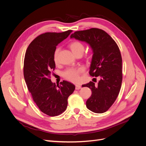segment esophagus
I'll use <instances>...</instances> for the list:
<instances>
[{
    "instance_id": "obj_1",
    "label": "esophagus",
    "mask_w": 146,
    "mask_h": 146,
    "mask_svg": "<svg viewBox=\"0 0 146 146\" xmlns=\"http://www.w3.org/2000/svg\"><path fill=\"white\" fill-rule=\"evenodd\" d=\"M81 86L80 85H76V90H80V89H81Z\"/></svg>"
}]
</instances>
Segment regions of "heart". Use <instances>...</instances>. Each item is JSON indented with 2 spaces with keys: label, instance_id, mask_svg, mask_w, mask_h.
<instances>
[{
  "label": "heart",
  "instance_id": "1",
  "mask_svg": "<svg viewBox=\"0 0 146 146\" xmlns=\"http://www.w3.org/2000/svg\"><path fill=\"white\" fill-rule=\"evenodd\" d=\"M70 48L74 54L78 52H80L83 54L84 49H85V47H84L83 44L78 41H75L72 42L70 45ZM59 51L60 48H56L54 52V58L55 62H56L57 60H58ZM83 70L84 69L82 67L77 68H69L66 70L63 75L65 78L67 79V80L72 82H77L79 81V79H80V78H79V75L83 72Z\"/></svg>",
  "mask_w": 146,
  "mask_h": 146
}]
</instances>
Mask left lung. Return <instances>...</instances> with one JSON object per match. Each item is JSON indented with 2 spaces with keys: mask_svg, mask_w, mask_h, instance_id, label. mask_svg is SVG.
<instances>
[{
  "mask_svg": "<svg viewBox=\"0 0 146 146\" xmlns=\"http://www.w3.org/2000/svg\"><path fill=\"white\" fill-rule=\"evenodd\" d=\"M70 38L90 46L92 56L90 74L100 77L98 85L92 82L82 85L92 91L86 107L96 113L107 111L117 98L122 80V57L117 44L105 31L96 28L77 31Z\"/></svg>",
  "mask_w": 146,
  "mask_h": 146,
  "instance_id": "1",
  "label": "left lung"
}]
</instances>
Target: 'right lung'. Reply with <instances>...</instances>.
Instances as JSON below:
<instances>
[{
  "instance_id": "right-lung-1",
  "label": "right lung",
  "mask_w": 146,
  "mask_h": 146,
  "mask_svg": "<svg viewBox=\"0 0 146 146\" xmlns=\"http://www.w3.org/2000/svg\"><path fill=\"white\" fill-rule=\"evenodd\" d=\"M47 32L41 34L30 44L25 52L24 76L28 90L41 111L48 116H58L64 111L68 97L75 90L74 84L63 80L56 85L50 79L54 70L56 46L72 33Z\"/></svg>"
}]
</instances>
